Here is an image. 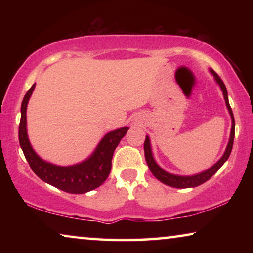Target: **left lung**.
Returning a JSON list of instances; mask_svg holds the SVG:
<instances>
[{"mask_svg": "<svg viewBox=\"0 0 253 253\" xmlns=\"http://www.w3.org/2000/svg\"><path fill=\"white\" fill-rule=\"evenodd\" d=\"M211 74L214 76V79L217 83V85L220 86L221 91L223 93V98L224 101H226V106L228 108V112L230 114L231 117V131H230V137H229V141H228V145L226 147V151L219 161L216 162L215 165H213L212 167L207 169L205 171L199 172V174L196 175H191V176H181V175H174L170 174V172H167L164 170L160 166H159L157 162H155L153 154H152V147H151V141H150V137L146 136V139H145L144 143V151H145V159H146L147 166L150 168V170L152 174H153L155 177H157L159 181L164 183L166 185L172 186V188H177V189H185V188H195V186H198L203 183H205L206 181L212 177V176L215 174V172L219 170V169L222 167V165L228 160L229 155L231 153V150H233V144H234V137H235V120H234V115H233V110L230 108L229 105V100H228V93H227V88L224 86L222 79H221L217 74L212 69H210Z\"/></svg>", "mask_w": 253, "mask_h": 253, "instance_id": "1", "label": "left lung"}]
</instances>
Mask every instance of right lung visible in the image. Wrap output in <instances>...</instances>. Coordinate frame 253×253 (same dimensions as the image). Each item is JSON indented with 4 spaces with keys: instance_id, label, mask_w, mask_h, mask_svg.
Segmentation results:
<instances>
[{
    "instance_id": "add662e5",
    "label": "right lung",
    "mask_w": 253,
    "mask_h": 253,
    "mask_svg": "<svg viewBox=\"0 0 253 253\" xmlns=\"http://www.w3.org/2000/svg\"><path fill=\"white\" fill-rule=\"evenodd\" d=\"M33 84L26 92L20 108L19 123V144L30 167L38 177L43 182L69 193H85L94 190L102 184L108 177L112 169L113 154L121 139L129 130L127 126L110 131L100 140L91 157L81 164L72 166H56L44 161L38 155L31 146L26 130V109L27 103L34 91Z\"/></svg>"
}]
</instances>
